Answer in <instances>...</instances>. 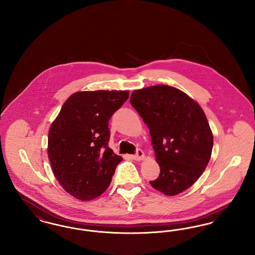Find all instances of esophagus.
<instances>
[{"label":"esophagus","mask_w":255,"mask_h":255,"mask_svg":"<svg viewBox=\"0 0 255 255\" xmlns=\"http://www.w3.org/2000/svg\"><path fill=\"white\" fill-rule=\"evenodd\" d=\"M144 158H145V156H144V153H143V151L141 149H137L136 153L133 156V158L134 160H142Z\"/></svg>","instance_id":"34e87169"}]
</instances>
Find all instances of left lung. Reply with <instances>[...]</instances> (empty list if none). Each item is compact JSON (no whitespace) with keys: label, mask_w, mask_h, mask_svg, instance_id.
<instances>
[{"label":"left lung","mask_w":255,"mask_h":255,"mask_svg":"<svg viewBox=\"0 0 255 255\" xmlns=\"http://www.w3.org/2000/svg\"><path fill=\"white\" fill-rule=\"evenodd\" d=\"M130 103L149 128L160 173L151 185L167 196L182 193L203 174L213 134L201 106L167 85L133 91Z\"/></svg>","instance_id":"left-lung-1"}]
</instances>
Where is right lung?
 I'll use <instances>...</instances> for the list:
<instances>
[{"mask_svg":"<svg viewBox=\"0 0 255 255\" xmlns=\"http://www.w3.org/2000/svg\"><path fill=\"white\" fill-rule=\"evenodd\" d=\"M128 97V91L74 93L50 125L51 168L62 187L74 198L93 200L108 188L122 160L108 147L109 121Z\"/></svg>","mask_w":255,"mask_h":255,"instance_id":"add662e5","label":"right lung"}]
</instances>
